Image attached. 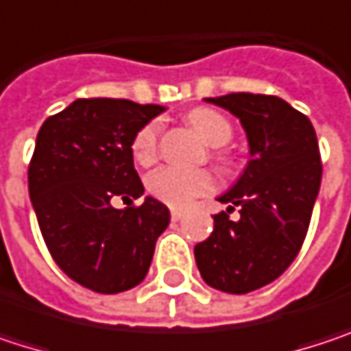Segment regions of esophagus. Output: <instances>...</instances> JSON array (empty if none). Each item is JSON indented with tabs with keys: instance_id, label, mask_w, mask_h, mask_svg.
Instances as JSON below:
<instances>
[{
	"instance_id": "esophagus-1",
	"label": "esophagus",
	"mask_w": 351,
	"mask_h": 351,
	"mask_svg": "<svg viewBox=\"0 0 351 351\" xmlns=\"http://www.w3.org/2000/svg\"><path fill=\"white\" fill-rule=\"evenodd\" d=\"M182 215H184V211H182V209H173V211H171V217H173V221H178Z\"/></svg>"
}]
</instances>
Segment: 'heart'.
Here are the masks:
<instances>
[{
	"label": "heart",
	"mask_w": 351,
	"mask_h": 351,
	"mask_svg": "<svg viewBox=\"0 0 351 351\" xmlns=\"http://www.w3.org/2000/svg\"><path fill=\"white\" fill-rule=\"evenodd\" d=\"M189 123L213 148L226 146L234 136L232 123L215 109H207V107L193 109L189 113ZM158 142H160V128L156 121H150L144 128H140L130 146L134 160L140 167L152 165L158 158ZM217 158L226 160V156L221 154ZM215 186L217 180L209 171H182L173 167L152 173L146 180V189L154 199L178 209L191 205L197 197L211 193Z\"/></svg>",
	"instance_id": "obj_1"
}]
</instances>
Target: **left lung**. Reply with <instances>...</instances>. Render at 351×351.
I'll return each instance as SVG.
<instances>
[{
  "label": "left lung",
  "mask_w": 351,
  "mask_h": 351,
  "mask_svg": "<svg viewBox=\"0 0 351 351\" xmlns=\"http://www.w3.org/2000/svg\"><path fill=\"white\" fill-rule=\"evenodd\" d=\"M205 101L240 117L250 160L219 197L230 207L213 215V232L195 245V260L209 287L244 295L276 280L305 242L323 171L317 134L305 113L274 95L230 93ZM236 206L241 217L232 222Z\"/></svg>",
  "instance_id": "obj_1"
}]
</instances>
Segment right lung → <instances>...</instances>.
<instances>
[{
    "label": "right lung",
    "mask_w": 351,
    "mask_h": 351,
    "mask_svg": "<svg viewBox=\"0 0 351 351\" xmlns=\"http://www.w3.org/2000/svg\"><path fill=\"white\" fill-rule=\"evenodd\" d=\"M128 99H77L50 115L28 167V191L46 247L58 268L95 293L134 289L148 274L154 245L171 213L144 195L132 140L162 113ZM128 201L115 210L112 201Z\"/></svg>",
    "instance_id": "right-lung-1"
}]
</instances>
